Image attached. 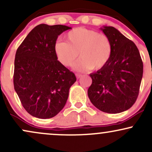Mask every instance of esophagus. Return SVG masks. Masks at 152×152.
<instances>
[{"mask_svg":"<svg viewBox=\"0 0 152 152\" xmlns=\"http://www.w3.org/2000/svg\"><path fill=\"white\" fill-rule=\"evenodd\" d=\"M81 76H82V75L81 74H76V78H81Z\"/></svg>","mask_w":152,"mask_h":152,"instance_id":"esophagus-1","label":"esophagus"}]
</instances>
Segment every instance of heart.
I'll return each instance as SVG.
<instances>
[{"label":"heart","mask_w":152,"mask_h":152,"mask_svg":"<svg viewBox=\"0 0 152 152\" xmlns=\"http://www.w3.org/2000/svg\"><path fill=\"white\" fill-rule=\"evenodd\" d=\"M66 42L58 41L54 50L58 60L63 65L71 66L78 57L77 70H100L105 67L112 55V43L105 34L84 28H76L66 35Z\"/></svg>","instance_id":"heart-1"}]
</instances>
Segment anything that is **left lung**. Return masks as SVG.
Returning <instances> with one entry per match:
<instances>
[{"instance_id": "1", "label": "left lung", "mask_w": 152, "mask_h": 152, "mask_svg": "<svg viewBox=\"0 0 152 152\" xmlns=\"http://www.w3.org/2000/svg\"><path fill=\"white\" fill-rule=\"evenodd\" d=\"M112 43V55L105 67L90 74L91 102L100 111L118 114L137 100L143 76V62L137 46L112 26L101 28Z\"/></svg>"}]
</instances>
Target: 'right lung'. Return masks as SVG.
<instances>
[{"instance_id":"add662e5","label":"right lung","mask_w":152,"mask_h":152,"mask_svg":"<svg viewBox=\"0 0 152 152\" xmlns=\"http://www.w3.org/2000/svg\"><path fill=\"white\" fill-rule=\"evenodd\" d=\"M71 27L40 24L28 34L15 53L13 84L23 106L31 116L50 118L60 112L76 76L56 56L58 36Z\"/></svg>"}]
</instances>
